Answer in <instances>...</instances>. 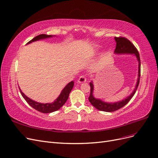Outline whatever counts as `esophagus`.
Returning <instances> with one entry per match:
<instances>
[{"label": "esophagus", "instance_id": "esophagus-1", "mask_svg": "<svg viewBox=\"0 0 158 158\" xmlns=\"http://www.w3.org/2000/svg\"><path fill=\"white\" fill-rule=\"evenodd\" d=\"M86 82V78H85V76H80V78L78 80V83H84Z\"/></svg>", "mask_w": 158, "mask_h": 158}]
</instances>
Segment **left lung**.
Returning <instances> with one entry per match:
<instances>
[{
	"instance_id": "obj_1",
	"label": "left lung",
	"mask_w": 158,
	"mask_h": 158,
	"mask_svg": "<svg viewBox=\"0 0 158 158\" xmlns=\"http://www.w3.org/2000/svg\"><path fill=\"white\" fill-rule=\"evenodd\" d=\"M114 40L116 41V48L114 52L116 55H134L136 57L138 62V79L135 88L132 91V92L128 95L125 99H122L121 101H118L116 102H106L103 101L101 99H98L94 97V85L93 81L92 80L89 82L90 85V95L89 97V101L92 106L96 108L99 111H106V112H113L114 111L122 108L128 103L131 99L135 95L136 91L138 88V84L140 82V55L138 53V51L136 49L132 43L128 40L125 37H114Z\"/></svg>"
}]
</instances>
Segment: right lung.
Returning <instances> with one entry per match:
<instances>
[{
    "label": "right lung",
    "mask_w": 158,
    "mask_h": 158,
    "mask_svg": "<svg viewBox=\"0 0 158 158\" xmlns=\"http://www.w3.org/2000/svg\"><path fill=\"white\" fill-rule=\"evenodd\" d=\"M54 36L55 35L41 34L35 37L33 39H32L31 41L28 42L27 44H30L32 42L37 41L39 40L47 39V38H51ZM73 86H74V81H71V82L67 84V85H66V86L63 89V90L61 91L59 97L57 98L53 102L47 103H39L34 101V100H33L27 97L26 95L22 92V90L20 88H19V89H20V93L22 95V97L25 99L26 101L31 107H32L33 109H36L37 111L40 112L44 113H49L54 112L57 111V110H59L66 103V102L67 101V99L69 98V94L71 92V90L73 88Z\"/></svg>",
    "instance_id": "right-lung-1"
}]
</instances>
